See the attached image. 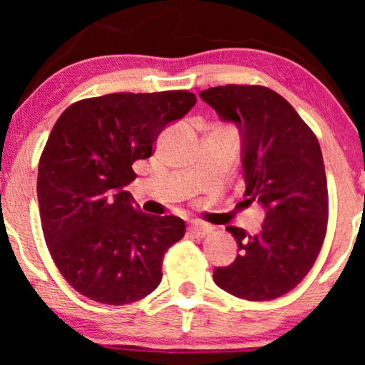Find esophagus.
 <instances>
[{
	"label": "esophagus",
	"mask_w": 365,
	"mask_h": 365,
	"mask_svg": "<svg viewBox=\"0 0 365 365\" xmlns=\"http://www.w3.org/2000/svg\"><path fill=\"white\" fill-rule=\"evenodd\" d=\"M189 234L194 237H204L206 234H209V227L202 222H192L191 227H189Z\"/></svg>",
	"instance_id": "34e87169"
}]
</instances>
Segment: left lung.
Returning <instances> with one entry per match:
<instances>
[{
  "instance_id": "8db88e82",
  "label": "left lung",
  "mask_w": 365,
  "mask_h": 365,
  "mask_svg": "<svg viewBox=\"0 0 365 365\" xmlns=\"http://www.w3.org/2000/svg\"><path fill=\"white\" fill-rule=\"evenodd\" d=\"M221 121L236 124L247 201L266 209L259 234L229 226L239 254L214 269L222 291L272 301L306 277L327 229V179L317 138L291 104L264 86L226 84L199 93Z\"/></svg>"
}]
</instances>
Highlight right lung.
<instances>
[{
  "label": "right lung",
  "mask_w": 365,
  "mask_h": 365,
  "mask_svg": "<svg viewBox=\"0 0 365 365\" xmlns=\"http://www.w3.org/2000/svg\"><path fill=\"white\" fill-rule=\"evenodd\" d=\"M189 91L113 93L78 101L54 124L38 168V202L51 257L93 301L123 306L163 279L164 252L182 239L176 216L139 211L124 187L168 124L186 116Z\"/></svg>",
  "instance_id": "right-lung-1"
}]
</instances>
